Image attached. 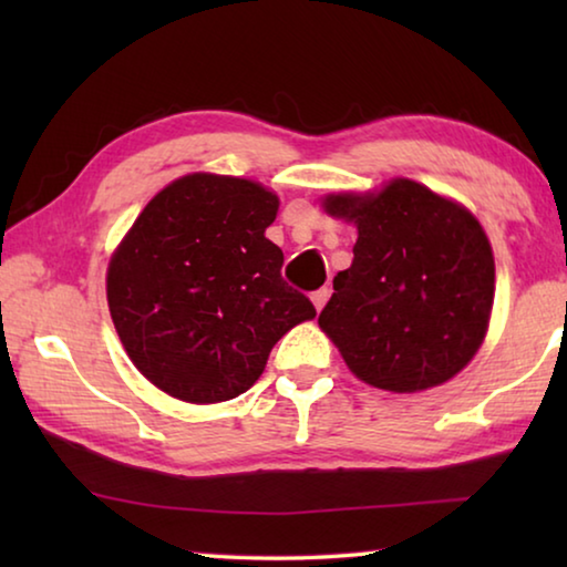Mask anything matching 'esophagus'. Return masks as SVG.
Segmentation results:
<instances>
[{"label":"esophagus","instance_id":"1","mask_svg":"<svg viewBox=\"0 0 567 567\" xmlns=\"http://www.w3.org/2000/svg\"><path fill=\"white\" fill-rule=\"evenodd\" d=\"M328 297H330V290H328V287H320V290H315L312 292V305H315V310H322V307H324V302H328Z\"/></svg>","mask_w":567,"mask_h":567}]
</instances>
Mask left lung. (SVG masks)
<instances>
[{
  "instance_id": "1",
  "label": "left lung",
  "mask_w": 567,
  "mask_h": 567,
  "mask_svg": "<svg viewBox=\"0 0 567 567\" xmlns=\"http://www.w3.org/2000/svg\"><path fill=\"white\" fill-rule=\"evenodd\" d=\"M324 209L358 225L352 265L318 320L348 368L390 392L457 375L483 344L495 292L477 219L412 179L380 195H332Z\"/></svg>"
}]
</instances>
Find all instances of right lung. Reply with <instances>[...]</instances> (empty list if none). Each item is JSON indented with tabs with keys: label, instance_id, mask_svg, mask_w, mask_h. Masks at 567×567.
<instances>
[{
	"label": "right lung",
	"instance_id": "add662e5",
	"mask_svg": "<svg viewBox=\"0 0 567 567\" xmlns=\"http://www.w3.org/2000/svg\"><path fill=\"white\" fill-rule=\"evenodd\" d=\"M277 197L249 179L187 175L134 219L107 270L124 350L152 385L187 402L243 395L275 342L315 318L282 280V249L265 237Z\"/></svg>",
	"mask_w": 567,
	"mask_h": 567
}]
</instances>
